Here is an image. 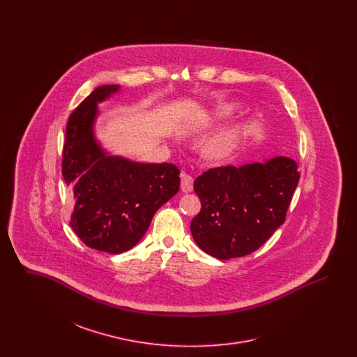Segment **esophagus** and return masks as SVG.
Returning <instances> with one entry per match:
<instances>
[{
    "label": "esophagus",
    "mask_w": 357,
    "mask_h": 357,
    "mask_svg": "<svg viewBox=\"0 0 357 357\" xmlns=\"http://www.w3.org/2000/svg\"><path fill=\"white\" fill-rule=\"evenodd\" d=\"M192 183H194V179L191 175L188 174H182L181 175V188L183 192H191L192 191Z\"/></svg>",
    "instance_id": "esophagus-1"
}]
</instances>
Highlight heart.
I'll return each mask as SVG.
<instances>
[{
  "instance_id": "1",
  "label": "heart",
  "mask_w": 357,
  "mask_h": 357,
  "mask_svg": "<svg viewBox=\"0 0 357 357\" xmlns=\"http://www.w3.org/2000/svg\"><path fill=\"white\" fill-rule=\"evenodd\" d=\"M237 109L236 102H223L215 105L207 115V119L210 121H217V120L225 119L226 116L231 115ZM187 131H195L198 128V124H191L187 126ZM242 136V126L234 123L227 127H225L218 134L211 136L206 143H204V151L207 159L218 162L223 160L227 156L236 151V149L241 142Z\"/></svg>"
}]
</instances>
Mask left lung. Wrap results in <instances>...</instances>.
Segmentation results:
<instances>
[{
    "instance_id": "8db88e82",
    "label": "left lung",
    "mask_w": 357,
    "mask_h": 357,
    "mask_svg": "<svg viewBox=\"0 0 357 357\" xmlns=\"http://www.w3.org/2000/svg\"><path fill=\"white\" fill-rule=\"evenodd\" d=\"M298 179L288 156L204 171L194 181L202 204L190 225L195 243L218 259L253 253L285 222Z\"/></svg>"
}]
</instances>
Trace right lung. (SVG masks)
<instances>
[{
	"label": "right lung",
	"instance_id": "1",
	"mask_svg": "<svg viewBox=\"0 0 357 357\" xmlns=\"http://www.w3.org/2000/svg\"><path fill=\"white\" fill-rule=\"evenodd\" d=\"M119 89L99 86L70 114L63 153V176L76 201L69 225L88 248L109 255L132 249L181 185L176 166L111 155L98 140V104Z\"/></svg>",
	"mask_w": 357,
	"mask_h": 357
}]
</instances>
